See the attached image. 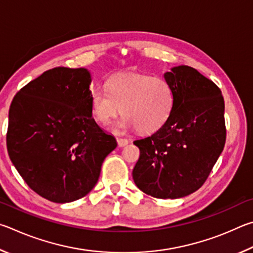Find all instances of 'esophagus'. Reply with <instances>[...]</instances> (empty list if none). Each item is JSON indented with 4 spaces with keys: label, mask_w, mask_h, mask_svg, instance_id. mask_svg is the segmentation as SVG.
Here are the masks:
<instances>
[{
    "label": "esophagus",
    "mask_w": 253,
    "mask_h": 253,
    "mask_svg": "<svg viewBox=\"0 0 253 253\" xmlns=\"http://www.w3.org/2000/svg\"><path fill=\"white\" fill-rule=\"evenodd\" d=\"M117 141H118V144H119V147H126V145L129 143V140H126V139H117Z\"/></svg>",
    "instance_id": "1"
}]
</instances>
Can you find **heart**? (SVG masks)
Listing matches in <instances>:
<instances>
[{
  "label": "heart",
  "mask_w": 253,
  "mask_h": 253,
  "mask_svg": "<svg viewBox=\"0 0 253 253\" xmlns=\"http://www.w3.org/2000/svg\"><path fill=\"white\" fill-rule=\"evenodd\" d=\"M91 112L97 122L108 124L121 113L124 117L112 126L118 134L136 129L152 133L165 126L174 105V94L166 79L151 75H117L106 88H92Z\"/></svg>",
  "instance_id": "obj_1"
}]
</instances>
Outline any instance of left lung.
<instances>
[{
	"label": "left lung",
	"instance_id": "1",
	"mask_svg": "<svg viewBox=\"0 0 253 253\" xmlns=\"http://www.w3.org/2000/svg\"><path fill=\"white\" fill-rule=\"evenodd\" d=\"M165 79L173 90V110L165 126L133 142L140 158L132 176L149 196L179 199L201 188L223 151L224 100L191 66H174Z\"/></svg>",
	"mask_w": 253,
	"mask_h": 253
}]
</instances>
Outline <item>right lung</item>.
<instances>
[{"label":"right lung","mask_w":253,"mask_h":253,"mask_svg":"<svg viewBox=\"0 0 253 253\" xmlns=\"http://www.w3.org/2000/svg\"><path fill=\"white\" fill-rule=\"evenodd\" d=\"M91 82L84 68L45 71L16 93L8 111L13 166L34 192L52 202L85 197L118 145L92 118Z\"/></svg>","instance_id":"add662e5"}]
</instances>
